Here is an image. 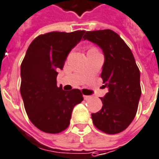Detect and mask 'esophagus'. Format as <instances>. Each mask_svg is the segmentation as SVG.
<instances>
[{
    "label": "esophagus",
    "mask_w": 159,
    "mask_h": 159,
    "mask_svg": "<svg viewBox=\"0 0 159 159\" xmlns=\"http://www.w3.org/2000/svg\"><path fill=\"white\" fill-rule=\"evenodd\" d=\"M90 98L91 97H90L89 95H84V99L85 100V101H89Z\"/></svg>",
    "instance_id": "34e87169"
}]
</instances>
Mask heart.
<instances>
[{
	"label": "heart",
	"mask_w": 159,
	"mask_h": 159,
	"mask_svg": "<svg viewBox=\"0 0 159 159\" xmlns=\"http://www.w3.org/2000/svg\"><path fill=\"white\" fill-rule=\"evenodd\" d=\"M92 49H95V48H92Z\"/></svg>",
	"instance_id": "b5f03b06"
}]
</instances>
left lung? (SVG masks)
Returning <instances> with one entry per match:
<instances>
[{
    "mask_svg": "<svg viewBox=\"0 0 159 159\" xmlns=\"http://www.w3.org/2000/svg\"><path fill=\"white\" fill-rule=\"evenodd\" d=\"M87 39L97 44L105 55L101 78L108 92L102 108L92 113L96 128L107 134H116L126 129L137 114L140 100V71L130 48L112 30L86 32Z\"/></svg>",
    "mask_w": 159,
    "mask_h": 159,
    "instance_id": "obj_1",
    "label": "left lung"
}]
</instances>
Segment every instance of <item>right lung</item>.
<instances>
[{
	"instance_id": "obj_1",
	"label": "right lung",
	"mask_w": 159,
	"mask_h": 159,
	"mask_svg": "<svg viewBox=\"0 0 159 159\" xmlns=\"http://www.w3.org/2000/svg\"><path fill=\"white\" fill-rule=\"evenodd\" d=\"M84 33L79 30L38 36L21 62L20 91L25 110L32 123L42 132L55 134L64 131L74 107L84 100L80 89L66 91L57 86V75Z\"/></svg>"
}]
</instances>
